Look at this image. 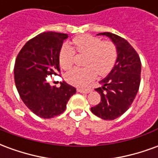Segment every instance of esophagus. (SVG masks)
<instances>
[{"instance_id": "34e87169", "label": "esophagus", "mask_w": 158, "mask_h": 158, "mask_svg": "<svg viewBox=\"0 0 158 158\" xmlns=\"http://www.w3.org/2000/svg\"><path fill=\"white\" fill-rule=\"evenodd\" d=\"M77 91L79 93H85V94H88V93L91 92V89H78Z\"/></svg>"}]
</instances>
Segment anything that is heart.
I'll list each match as a JSON object with an SVG mask.
<instances>
[{
  "label": "heart",
  "mask_w": 158,
  "mask_h": 158,
  "mask_svg": "<svg viewBox=\"0 0 158 158\" xmlns=\"http://www.w3.org/2000/svg\"><path fill=\"white\" fill-rule=\"evenodd\" d=\"M74 49L79 54H85L84 68H75L65 76L66 81L77 87H85L92 81L96 73L105 75L112 70L116 62L117 50L111 41L90 35H81L73 38ZM75 57L73 48L64 44L59 52V63L63 69L72 68Z\"/></svg>",
  "instance_id": "heart-1"
}]
</instances>
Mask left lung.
I'll use <instances>...</instances> for the list:
<instances>
[{"instance_id":"obj_1","label":"left lung","mask_w":158,"mask_h":158,"mask_svg":"<svg viewBox=\"0 0 158 158\" xmlns=\"http://www.w3.org/2000/svg\"><path fill=\"white\" fill-rule=\"evenodd\" d=\"M97 35L109 37L117 49L115 65L106 78L95 89L101 102L90 108L95 115L105 120H113L123 115L134 102L139 90L141 63L138 53L126 40L109 32Z\"/></svg>"}]
</instances>
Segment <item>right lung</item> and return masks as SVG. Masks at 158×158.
<instances>
[{
	"instance_id": "right-lung-1",
	"label": "right lung",
	"mask_w": 158,
	"mask_h": 158,
	"mask_svg": "<svg viewBox=\"0 0 158 158\" xmlns=\"http://www.w3.org/2000/svg\"><path fill=\"white\" fill-rule=\"evenodd\" d=\"M67 34L45 32L26 43L14 66V80L21 99L37 116L52 118L65 111L76 89L66 82L51 86L46 77L60 72L59 52Z\"/></svg>"
}]
</instances>
